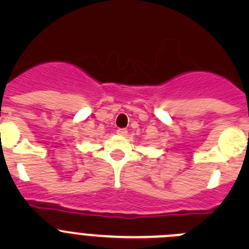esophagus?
<instances>
[{"mask_svg": "<svg viewBox=\"0 0 249 249\" xmlns=\"http://www.w3.org/2000/svg\"><path fill=\"white\" fill-rule=\"evenodd\" d=\"M117 134L120 135V136H126L127 130L126 129H118L117 130Z\"/></svg>", "mask_w": 249, "mask_h": 249, "instance_id": "1", "label": "esophagus"}]
</instances>
